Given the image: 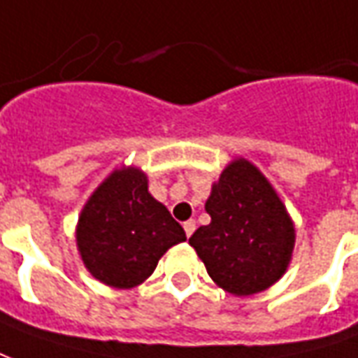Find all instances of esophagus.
Returning a JSON list of instances; mask_svg holds the SVG:
<instances>
[{"mask_svg":"<svg viewBox=\"0 0 358 358\" xmlns=\"http://www.w3.org/2000/svg\"><path fill=\"white\" fill-rule=\"evenodd\" d=\"M183 228H185V234H187V236H193L194 228H196V222H194V220H187L183 224Z\"/></svg>","mask_w":358,"mask_h":358,"instance_id":"1","label":"esophagus"}]
</instances>
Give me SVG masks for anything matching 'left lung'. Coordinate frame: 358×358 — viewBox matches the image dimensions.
Masks as SVG:
<instances>
[{"label":"left lung","mask_w":358,"mask_h":358,"mask_svg":"<svg viewBox=\"0 0 358 358\" xmlns=\"http://www.w3.org/2000/svg\"><path fill=\"white\" fill-rule=\"evenodd\" d=\"M204 210L210 224L189 238L210 278L234 296H251L287 273L296 228L265 175L236 157L212 183Z\"/></svg>","instance_id":"left-lung-1"}]
</instances>
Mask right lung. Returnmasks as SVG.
<instances>
[{
  "mask_svg": "<svg viewBox=\"0 0 358 358\" xmlns=\"http://www.w3.org/2000/svg\"><path fill=\"white\" fill-rule=\"evenodd\" d=\"M187 240L179 222L148 191V175L120 165L83 204L76 245L93 278L113 288L142 285L169 248Z\"/></svg>",
  "mask_w": 358,
  "mask_h": 358,
  "instance_id": "right-lung-1",
  "label": "right lung"
}]
</instances>
